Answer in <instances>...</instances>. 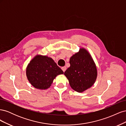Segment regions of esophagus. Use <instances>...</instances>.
I'll list each match as a JSON object with an SVG mask.
<instances>
[{"label": "esophagus", "mask_w": 126, "mask_h": 126, "mask_svg": "<svg viewBox=\"0 0 126 126\" xmlns=\"http://www.w3.org/2000/svg\"><path fill=\"white\" fill-rule=\"evenodd\" d=\"M62 69L63 71V72H64V71H66V66L63 67H62Z\"/></svg>", "instance_id": "obj_1"}]
</instances>
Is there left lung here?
I'll return each instance as SVG.
<instances>
[{"label": "left lung", "mask_w": 126, "mask_h": 126, "mask_svg": "<svg viewBox=\"0 0 126 126\" xmlns=\"http://www.w3.org/2000/svg\"><path fill=\"white\" fill-rule=\"evenodd\" d=\"M69 63L70 66L64 75L71 88L78 93L90 88L97 79V70L89 52L85 48H80L70 57Z\"/></svg>", "instance_id": "obj_1"}]
</instances>
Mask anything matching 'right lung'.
Returning <instances> with one entry per match:
<instances>
[{
    "label": "right lung",
    "mask_w": 126,
    "mask_h": 126,
    "mask_svg": "<svg viewBox=\"0 0 126 126\" xmlns=\"http://www.w3.org/2000/svg\"><path fill=\"white\" fill-rule=\"evenodd\" d=\"M63 71L50 57L37 55L30 61L26 68V76L29 82L38 89L50 87L57 76Z\"/></svg>",
    "instance_id": "right-lung-1"
}]
</instances>
